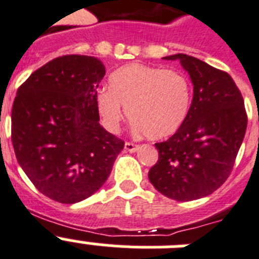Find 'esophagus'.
Wrapping results in <instances>:
<instances>
[{"instance_id": "34e87169", "label": "esophagus", "mask_w": 259, "mask_h": 259, "mask_svg": "<svg viewBox=\"0 0 259 259\" xmlns=\"http://www.w3.org/2000/svg\"><path fill=\"white\" fill-rule=\"evenodd\" d=\"M138 149H140V146H138V145H136V143H132V142L125 143V150L126 151H129V153H136Z\"/></svg>"}]
</instances>
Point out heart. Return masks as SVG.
I'll return each mask as SVG.
<instances>
[{
    "instance_id": "b5f03b06",
    "label": "heart",
    "mask_w": 259,
    "mask_h": 259,
    "mask_svg": "<svg viewBox=\"0 0 259 259\" xmlns=\"http://www.w3.org/2000/svg\"><path fill=\"white\" fill-rule=\"evenodd\" d=\"M191 97L192 89L184 73L133 63L109 76V89L96 95V109L110 133L118 132L127 109L137 133L163 140L184 123Z\"/></svg>"
}]
</instances>
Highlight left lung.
Instances as JSON below:
<instances>
[{"label":"left lung","instance_id":"left-lung-1","mask_svg":"<svg viewBox=\"0 0 259 259\" xmlns=\"http://www.w3.org/2000/svg\"><path fill=\"white\" fill-rule=\"evenodd\" d=\"M179 60L193 84L186 121L164 142L155 143L159 159L149 171L150 183L178 201L208 196L223 186L233 168L247 126L244 99L227 72L186 55Z\"/></svg>","mask_w":259,"mask_h":259}]
</instances>
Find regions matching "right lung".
Returning <instances> with one entry per match:
<instances>
[{
  "label": "right lung",
  "mask_w": 259,
  "mask_h": 259,
  "mask_svg": "<svg viewBox=\"0 0 259 259\" xmlns=\"http://www.w3.org/2000/svg\"><path fill=\"white\" fill-rule=\"evenodd\" d=\"M104 75L97 58L60 56L32 72L14 99L17 160L39 192L59 203H79L99 191L125 145L99 123Z\"/></svg>",
  "instance_id": "obj_1"
}]
</instances>
